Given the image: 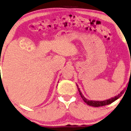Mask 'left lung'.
Returning a JSON list of instances; mask_svg holds the SVG:
<instances>
[{
  "label": "left lung",
  "mask_w": 131,
  "mask_h": 131,
  "mask_svg": "<svg viewBox=\"0 0 131 131\" xmlns=\"http://www.w3.org/2000/svg\"><path fill=\"white\" fill-rule=\"evenodd\" d=\"M77 88H78V91L80 92V94L81 96V98H83V101L86 103L87 104L89 105L90 106H93V107H100V106H106V105H108V104H110L111 103L115 101V100H117V99H118L119 98L121 97V96L123 94L124 92H125V89H124V90H123L121 92L118 94L117 96H114V97H112L110 98V99H108V100H104V101H93V100H89L85 98L84 95H83L81 92L80 89L79 88L78 84H77Z\"/></svg>",
  "instance_id": "obj_1"
}]
</instances>
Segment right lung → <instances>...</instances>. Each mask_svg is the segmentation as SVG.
<instances>
[{"mask_svg": "<svg viewBox=\"0 0 131 131\" xmlns=\"http://www.w3.org/2000/svg\"><path fill=\"white\" fill-rule=\"evenodd\" d=\"M58 82H59V81H58Z\"/></svg>", "mask_w": 131, "mask_h": 131, "instance_id": "right-lung-1", "label": "right lung"}]
</instances>
